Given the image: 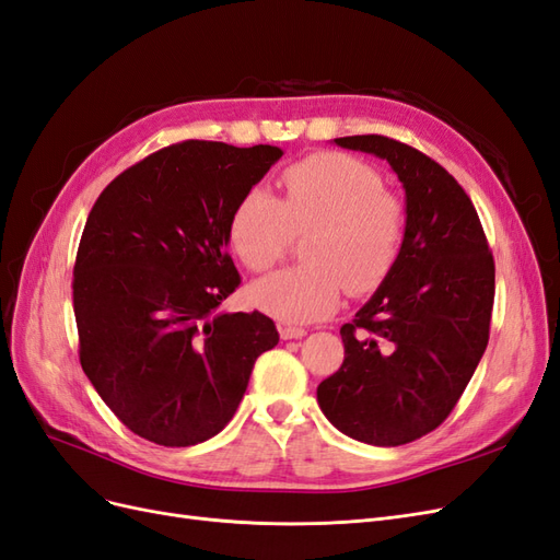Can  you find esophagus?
Masks as SVG:
<instances>
[{
	"mask_svg": "<svg viewBox=\"0 0 560 560\" xmlns=\"http://www.w3.org/2000/svg\"><path fill=\"white\" fill-rule=\"evenodd\" d=\"M306 336V329H301V327H280V338L282 341H292V338H303Z\"/></svg>",
	"mask_w": 560,
	"mask_h": 560,
	"instance_id": "obj_1",
	"label": "esophagus"
}]
</instances>
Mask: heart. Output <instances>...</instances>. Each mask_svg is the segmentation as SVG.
<instances>
[{
	"label": "heart",
	"mask_w": 560,
	"mask_h": 560,
	"mask_svg": "<svg viewBox=\"0 0 560 560\" xmlns=\"http://www.w3.org/2000/svg\"><path fill=\"white\" fill-rule=\"evenodd\" d=\"M282 200L254 186L235 202L229 241L249 270H266L311 233L306 266L252 284L249 299L270 317L306 325L331 315L350 294H366L395 268L406 238V208L383 189L374 167L346 154H313L280 177Z\"/></svg>",
	"instance_id": "obj_1"
}]
</instances>
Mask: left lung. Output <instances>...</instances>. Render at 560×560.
<instances>
[{
    "label": "left lung",
    "mask_w": 560,
    "mask_h": 560,
    "mask_svg": "<svg viewBox=\"0 0 560 560\" xmlns=\"http://www.w3.org/2000/svg\"><path fill=\"white\" fill-rule=\"evenodd\" d=\"M334 142L397 173L406 238L395 268L341 327L346 358L317 385V404L358 442L401 446L442 425L483 358L495 261L469 196L436 161L383 135Z\"/></svg>",
    "instance_id": "obj_1"
}]
</instances>
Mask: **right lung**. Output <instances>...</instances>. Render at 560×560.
Instances as JSON below:
<instances>
[{
	"label": "right lung",
	"instance_id": "right-lung-1",
	"mask_svg": "<svg viewBox=\"0 0 560 560\" xmlns=\"http://www.w3.org/2000/svg\"><path fill=\"white\" fill-rule=\"evenodd\" d=\"M280 156L270 144H171L109 182L86 219L72 282L81 369L147 442L222 432L254 362L280 341L264 313L219 311L241 284L233 208Z\"/></svg>",
	"mask_w": 560,
	"mask_h": 560
}]
</instances>
